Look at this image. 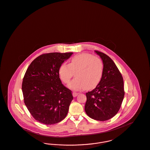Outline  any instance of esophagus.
Segmentation results:
<instances>
[{
    "label": "esophagus",
    "mask_w": 150,
    "mask_h": 150,
    "mask_svg": "<svg viewBox=\"0 0 150 150\" xmlns=\"http://www.w3.org/2000/svg\"><path fill=\"white\" fill-rule=\"evenodd\" d=\"M79 93V92H74L72 93V95H73L74 97H76V96H77L78 95Z\"/></svg>",
    "instance_id": "obj_1"
}]
</instances>
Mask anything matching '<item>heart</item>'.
<instances>
[{
	"mask_svg": "<svg viewBox=\"0 0 150 150\" xmlns=\"http://www.w3.org/2000/svg\"><path fill=\"white\" fill-rule=\"evenodd\" d=\"M103 63L100 58L91 54L82 53L71 59L69 64L62 63L58 69L60 80L68 84L74 74L75 78L69 85L74 90L95 88L103 74Z\"/></svg>",
	"mask_w": 150,
	"mask_h": 150,
	"instance_id": "1",
	"label": "heart"
}]
</instances>
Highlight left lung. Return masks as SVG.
I'll list each match as a JSON object with an SVG mask.
<instances>
[{
  "label": "left lung",
  "instance_id": "8db88e82",
  "mask_svg": "<svg viewBox=\"0 0 150 150\" xmlns=\"http://www.w3.org/2000/svg\"><path fill=\"white\" fill-rule=\"evenodd\" d=\"M95 51L103 60V74L96 88L86 93L84 109L91 118L105 121L115 115L121 107L125 96L124 83L114 61L103 52Z\"/></svg>",
  "mask_w": 150,
  "mask_h": 150
}]
</instances>
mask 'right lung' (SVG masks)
<instances>
[{
  "mask_svg": "<svg viewBox=\"0 0 150 150\" xmlns=\"http://www.w3.org/2000/svg\"><path fill=\"white\" fill-rule=\"evenodd\" d=\"M72 54L40 55L31 62L24 74L22 86L24 102L40 123L56 124L67 115L73 96L72 91L62 83L58 69Z\"/></svg>",
  "mask_w": 150,
  "mask_h": 150,
  "instance_id": "add662e5",
  "label": "right lung"
}]
</instances>
